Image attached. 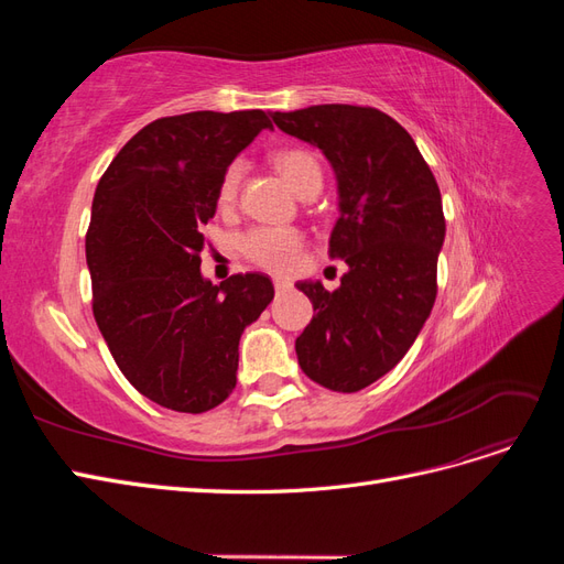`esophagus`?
Returning a JSON list of instances; mask_svg holds the SVG:
<instances>
[{
    "label": "esophagus",
    "mask_w": 564,
    "mask_h": 564,
    "mask_svg": "<svg viewBox=\"0 0 564 564\" xmlns=\"http://www.w3.org/2000/svg\"><path fill=\"white\" fill-rule=\"evenodd\" d=\"M289 289H292V282H289V280H275V292L278 294H284V292H289Z\"/></svg>",
    "instance_id": "obj_1"
}]
</instances>
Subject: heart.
I'll return each instance as SVG.
<instances>
[{"label": "heart", "instance_id": "heart-1", "mask_svg": "<svg viewBox=\"0 0 564 564\" xmlns=\"http://www.w3.org/2000/svg\"><path fill=\"white\" fill-rule=\"evenodd\" d=\"M272 166L278 169V174L286 181V185L299 197H315L322 191L324 174L322 164L305 148H284L272 155ZM242 183V164L235 162L226 169L224 178L218 183L216 204L220 212H232L237 204V195H240ZM240 251L247 261L259 265L268 272H292L303 253V235L296 228H253L240 240Z\"/></svg>", "mask_w": 564, "mask_h": 564}]
</instances>
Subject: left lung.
Masks as SVG:
<instances>
[{
    "label": "left lung",
    "instance_id": "left-lung-1",
    "mask_svg": "<svg viewBox=\"0 0 564 564\" xmlns=\"http://www.w3.org/2000/svg\"><path fill=\"white\" fill-rule=\"evenodd\" d=\"M272 119L332 162L340 216L329 259L348 263L334 292L296 284L315 311L296 338L299 365L324 388L357 392L402 360L433 311L445 242L440 187L412 135L377 108L332 104Z\"/></svg>",
    "mask_w": 564,
    "mask_h": 564
}]
</instances>
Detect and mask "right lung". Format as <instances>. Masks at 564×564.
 Segmentation results:
<instances>
[{"label":"right lung","instance_id":"obj_1","mask_svg":"<svg viewBox=\"0 0 564 564\" xmlns=\"http://www.w3.org/2000/svg\"><path fill=\"white\" fill-rule=\"evenodd\" d=\"M270 127L263 110L155 119L96 185L87 230L96 324L127 381L174 412H209L230 395L240 336L275 296L261 272L220 284L199 272L218 183Z\"/></svg>","mask_w":564,"mask_h":564}]
</instances>
